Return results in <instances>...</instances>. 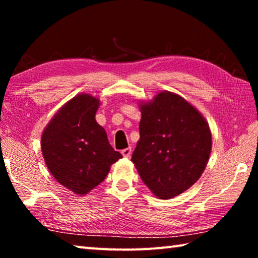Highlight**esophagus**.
Wrapping results in <instances>:
<instances>
[{"mask_svg": "<svg viewBox=\"0 0 258 258\" xmlns=\"http://www.w3.org/2000/svg\"><path fill=\"white\" fill-rule=\"evenodd\" d=\"M131 154H132V148H126V149L121 150V155H123L124 157H126V158H127V157H130Z\"/></svg>", "mask_w": 258, "mask_h": 258, "instance_id": "1", "label": "esophagus"}]
</instances>
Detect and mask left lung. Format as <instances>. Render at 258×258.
I'll list each match as a JSON object with an SVG mask.
<instances>
[{
	"label": "left lung",
	"instance_id": "obj_1",
	"mask_svg": "<svg viewBox=\"0 0 258 258\" xmlns=\"http://www.w3.org/2000/svg\"><path fill=\"white\" fill-rule=\"evenodd\" d=\"M141 113L132 161L157 197H176L198 181L208 163V124L197 109L171 92H161L152 102L141 104Z\"/></svg>",
	"mask_w": 258,
	"mask_h": 258
}]
</instances>
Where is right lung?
I'll return each instance as SVG.
<instances>
[{
	"mask_svg": "<svg viewBox=\"0 0 258 258\" xmlns=\"http://www.w3.org/2000/svg\"><path fill=\"white\" fill-rule=\"evenodd\" d=\"M99 100L80 94L56 112L42 135L45 164L60 184L85 195L100 184L121 158L95 121Z\"/></svg>",
	"mask_w": 258,
	"mask_h": 258,
	"instance_id": "1",
	"label": "right lung"
}]
</instances>
